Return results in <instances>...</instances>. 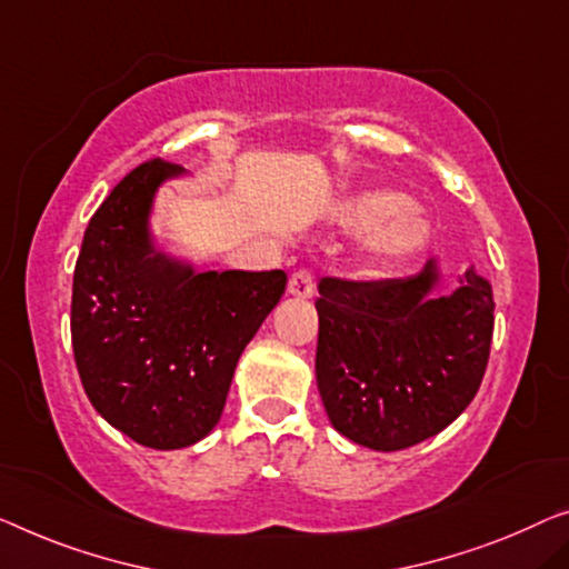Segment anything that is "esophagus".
Here are the masks:
<instances>
[{
  "label": "esophagus",
  "mask_w": 569,
  "mask_h": 569,
  "mask_svg": "<svg viewBox=\"0 0 569 569\" xmlns=\"http://www.w3.org/2000/svg\"><path fill=\"white\" fill-rule=\"evenodd\" d=\"M288 293L296 296V299H311L313 276L309 273V270H296V273L288 278Z\"/></svg>",
  "instance_id": "obj_1"
}]
</instances>
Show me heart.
I'll return each mask as SVG.
<instances>
[{"instance_id":"heart-1","label":"heart","mask_w":569,"mask_h":569,"mask_svg":"<svg viewBox=\"0 0 569 569\" xmlns=\"http://www.w3.org/2000/svg\"><path fill=\"white\" fill-rule=\"evenodd\" d=\"M332 217L342 230L362 232L360 256L376 268L413 258L435 232L429 211L391 189L355 191L335 203Z\"/></svg>"}]
</instances>
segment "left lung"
Returning a JSON list of instances; mask_svg holds the SVG:
<instances>
[{
  "label": "left lung",
  "mask_w": 569,
  "mask_h": 569,
  "mask_svg": "<svg viewBox=\"0 0 569 569\" xmlns=\"http://www.w3.org/2000/svg\"><path fill=\"white\" fill-rule=\"evenodd\" d=\"M439 258L398 281H319L317 386L339 435L396 452L468 409L488 366L493 286L475 266L435 296Z\"/></svg>",
  "instance_id": "1"
}]
</instances>
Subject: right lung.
<instances>
[{
    "label": "right lung",
    "instance_id": "1",
    "mask_svg": "<svg viewBox=\"0 0 569 569\" xmlns=\"http://www.w3.org/2000/svg\"><path fill=\"white\" fill-rule=\"evenodd\" d=\"M183 176L163 158L127 173L91 217L73 273L83 391L150 449L191 447L217 427L237 360L286 291L283 270H199L160 248L156 197Z\"/></svg>",
    "mask_w": 569,
    "mask_h": 569
}]
</instances>
